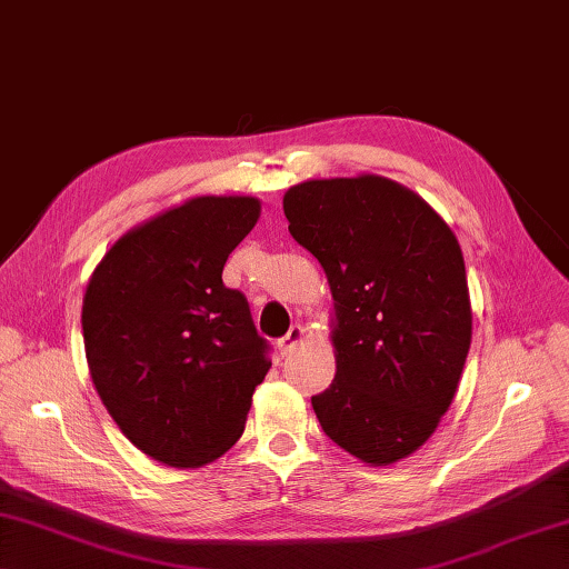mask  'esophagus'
<instances>
[{
	"label": "esophagus",
	"mask_w": 569,
	"mask_h": 569,
	"mask_svg": "<svg viewBox=\"0 0 569 569\" xmlns=\"http://www.w3.org/2000/svg\"><path fill=\"white\" fill-rule=\"evenodd\" d=\"M303 342H306V328L300 322H296L293 328L288 330V335L278 340V349H281V355H291L293 349H298Z\"/></svg>",
	"instance_id": "esophagus-1"
}]
</instances>
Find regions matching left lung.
<instances>
[{"instance_id":"left-lung-1","label":"left lung","mask_w":569,"mask_h":569,"mask_svg":"<svg viewBox=\"0 0 569 569\" xmlns=\"http://www.w3.org/2000/svg\"><path fill=\"white\" fill-rule=\"evenodd\" d=\"M283 212L335 300L337 371L312 410L345 452L393 465L435 432L462 377L471 306L459 241L413 190L373 173L298 183Z\"/></svg>"}]
</instances>
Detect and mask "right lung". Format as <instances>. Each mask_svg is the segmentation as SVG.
<instances>
[{"instance_id":"1","label":"right lung","mask_w":569,"mask_h":569,"mask_svg":"<svg viewBox=\"0 0 569 569\" xmlns=\"http://www.w3.org/2000/svg\"><path fill=\"white\" fill-rule=\"evenodd\" d=\"M261 214L251 196H200L129 229L92 271L82 340L107 413L143 455L196 469L244 432L271 361L227 257Z\"/></svg>"}]
</instances>
